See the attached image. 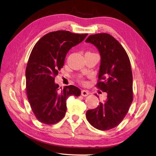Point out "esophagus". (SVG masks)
I'll list each match as a JSON object with an SVG mask.
<instances>
[{
	"label": "esophagus",
	"instance_id": "34e87169",
	"mask_svg": "<svg viewBox=\"0 0 156 156\" xmlns=\"http://www.w3.org/2000/svg\"><path fill=\"white\" fill-rule=\"evenodd\" d=\"M81 95L83 97H86L87 95H89V91H87V90H82V92H81Z\"/></svg>",
	"mask_w": 156,
	"mask_h": 156
}]
</instances>
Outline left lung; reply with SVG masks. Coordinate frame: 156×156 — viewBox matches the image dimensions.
Returning <instances> with one entry per match:
<instances>
[{
	"instance_id": "1",
	"label": "left lung",
	"mask_w": 156,
	"mask_h": 156,
	"mask_svg": "<svg viewBox=\"0 0 156 156\" xmlns=\"http://www.w3.org/2000/svg\"><path fill=\"white\" fill-rule=\"evenodd\" d=\"M96 47L101 57L97 86L106 92L105 101L86 112L95 129L107 130L119 125L133 102V74L126 52L117 40L105 33L91 35L86 40ZM98 97L96 94H95Z\"/></svg>"
}]
</instances>
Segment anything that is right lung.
I'll use <instances>...</instances> for the list:
<instances>
[{
  "label": "right lung",
  "instance_id": "1",
  "mask_svg": "<svg viewBox=\"0 0 156 156\" xmlns=\"http://www.w3.org/2000/svg\"><path fill=\"white\" fill-rule=\"evenodd\" d=\"M87 35L60 30L45 35L35 45L26 70V91L31 109L41 122L53 125L61 121L66 111L67 98L80 95V90L74 86L60 90L55 77L69 51Z\"/></svg>",
  "mask_w": 156,
  "mask_h": 156
}]
</instances>
